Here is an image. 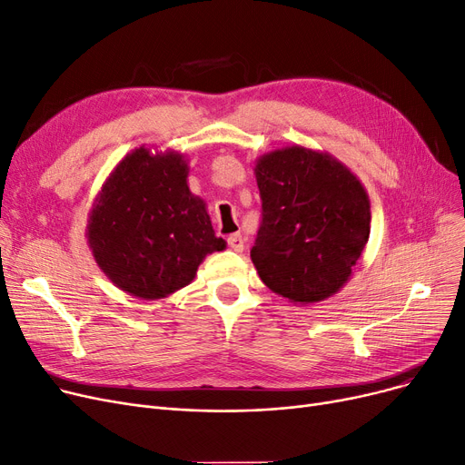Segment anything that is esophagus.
Instances as JSON below:
<instances>
[{"label":"esophagus","instance_id":"1","mask_svg":"<svg viewBox=\"0 0 465 465\" xmlns=\"http://www.w3.org/2000/svg\"><path fill=\"white\" fill-rule=\"evenodd\" d=\"M227 244H229V248L231 250H234V252H242L244 250V236L242 234H231L229 238H227Z\"/></svg>","mask_w":465,"mask_h":465}]
</instances>
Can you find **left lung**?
Listing matches in <instances>:
<instances>
[{"label":"left lung","mask_w":465,"mask_h":465,"mask_svg":"<svg viewBox=\"0 0 465 465\" xmlns=\"http://www.w3.org/2000/svg\"><path fill=\"white\" fill-rule=\"evenodd\" d=\"M262 225L250 252L257 274L292 303H317L351 276L370 236L362 183L328 153L286 146L255 162Z\"/></svg>","instance_id":"8db88e82"}]
</instances>
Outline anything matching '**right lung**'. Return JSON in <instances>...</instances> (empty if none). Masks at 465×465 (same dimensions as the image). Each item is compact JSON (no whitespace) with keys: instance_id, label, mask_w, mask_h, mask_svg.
I'll return each instance as SVG.
<instances>
[{"instance_id":"1","label":"right lung","mask_w":465,"mask_h":465,"mask_svg":"<svg viewBox=\"0 0 465 465\" xmlns=\"http://www.w3.org/2000/svg\"><path fill=\"white\" fill-rule=\"evenodd\" d=\"M179 153L139 146L104 181L87 221L101 271L141 300H162L194 281L203 257L225 250Z\"/></svg>"}]
</instances>
